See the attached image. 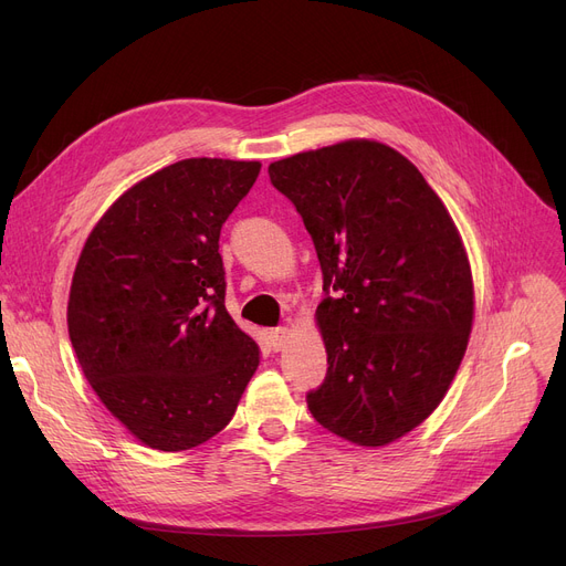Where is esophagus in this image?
I'll use <instances>...</instances> for the list:
<instances>
[{"label": "esophagus", "instance_id": "1", "mask_svg": "<svg viewBox=\"0 0 566 566\" xmlns=\"http://www.w3.org/2000/svg\"><path fill=\"white\" fill-rule=\"evenodd\" d=\"M268 344H271L273 350H282L286 344V328H275L268 333Z\"/></svg>", "mask_w": 566, "mask_h": 566}]
</instances>
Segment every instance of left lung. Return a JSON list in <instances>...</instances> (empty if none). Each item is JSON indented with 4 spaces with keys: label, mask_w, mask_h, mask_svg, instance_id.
I'll return each mask as SVG.
<instances>
[{
    "label": "left lung",
    "mask_w": 566,
    "mask_h": 566,
    "mask_svg": "<svg viewBox=\"0 0 566 566\" xmlns=\"http://www.w3.org/2000/svg\"><path fill=\"white\" fill-rule=\"evenodd\" d=\"M268 174L301 213L323 273L328 374L307 408L350 442L388 444L429 418L465 353L472 275L461 235L418 167L378 142L325 146Z\"/></svg>",
    "instance_id": "obj_1"
}]
</instances>
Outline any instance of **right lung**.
<instances>
[{"label":"right lung","instance_id":"right-lung-1","mask_svg":"<svg viewBox=\"0 0 566 566\" xmlns=\"http://www.w3.org/2000/svg\"><path fill=\"white\" fill-rule=\"evenodd\" d=\"M261 165L188 158L151 174L86 238L69 298L77 363L114 418L163 452L233 418L259 348L224 307L220 231Z\"/></svg>","mask_w":566,"mask_h":566}]
</instances>
